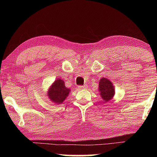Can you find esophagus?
Returning a JSON list of instances; mask_svg holds the SVG:
<instances>
[{
	"mask_svg": "<svg viewBox=\"0 0 157 157\" xmlns=\"http://www.w3.org/2000/svg\"><path fill=\"white\" fill-rule=\"evenodd\" d=\"M78 88L80 89H84L87 88V86H86V85H84V86H79Z\"/></svg>",
	"mask_w": 157,
	"mask_h": 157,
	"instance_id": "34e87169",
	"label": "esophagus"
}]
</instances>
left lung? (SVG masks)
Instances as JSON below:
<instances>
[{
	"label": "left lung",
	"instance_id": "8db88e82",
	"mask_svg": "<svg viewBox=\"0 0 157 157\" xmlns=\"http://www.w3.org/2000/svg\"><path fill=\"white\" fill-rule=\"evenodd\" d=\"M99 90L100 94L101 97L105 102H108V101L112 99L114 94H115V89L114 86L109 79L103 78L99 82Z\"/></svg>",
	"mask_w": 157,
	"mask_h": 157
}]
</instances>
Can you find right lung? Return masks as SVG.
<instances>
[{
	"instance_id": "right-lung-1",
	"label": "right lung",
	"mask_w": 157,
	"mask_h": 157,
	"mask_svg": "<svg viewBox=\"0 0 157 157\" xmlns=\"http://www.w3.org/2000/svg\"><path fill=\"white\" fill-rule=\"evenodd\" d=\"M71 89L66 88L65 86L64 82L63 79H57L48 91V96L50 100L56 104H62L65 100L66 97L68 96Z\"/></svg>"
}]
</instances>
